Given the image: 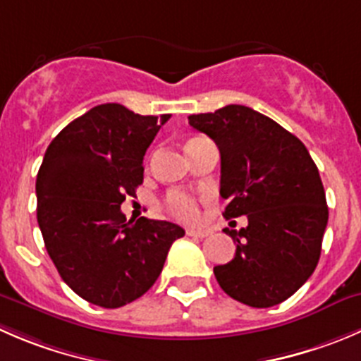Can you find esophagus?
<instances>
[{
  "label": "esophagus",
  "instance_id": "34e87169",
  "mask_svg": "<svg viewBox=\"0 0 361 361\" xmlns=\"http://www.w3.org/2000/svg\"><path fill=\"white\" fill-rule=\"evenodd\" d=\"M188 236H195V238H206L209 234L208 229H187Z\"/></svg>",
  "mask_w": 361,
  "mask_h": 361
}]
</instances>
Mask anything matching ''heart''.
Listing matches in <instances>:
<instances>
[{
	"mask_svg": "<svg viewBox=\"0 0 361 361\" xmlns=\"http://www.w3.org/2000/svg\"><path fill=\"white\" fill-rule=\"evenodd\" d=\"M166 204H167V209H169L176 219L194 220L195 216H197V204H195L194 199L187 194L173 192V194L167 195Z\"/></svg>",
	"mask_w": 361,
	"mask_h": 361,
	"instance_id": "heart-1",
	"label": "heart"
}]
</instances>
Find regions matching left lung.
I'll return each instance as SVG.
<instances>
[{
	"label": "left lung",
	"mask_w": 361,
	"mask_h": 361,
	"mask_svg": "<svg viewBox=\"0 0 361 361\" xmlns=\"http://www.w3.org/2000/svg\"><path fill=\"white\" fill-rule=\"evenodd\" d=\"M192 128L220 152V195L226 219L247 215L248 226L226 229L233 261L213 268L220 288L255 309L282 303L316 269L328 206L309 149L277 121L245 106L188 116Z\"/></svg>",
	"instance_id": "8db88e82"
}]
</instances>
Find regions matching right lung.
<instances>
[{
    "instance_id": "right-lung-1",
    "label": "right lung",
    "mask_w": 361,
    "mask_h": 361,
    "mask_svg": "<svg viewBox=\"0 0 361 361\" xmlns=\"http://www.w3.org/2000/svg\"><path fill=\"white\" fill-rule=\"evenodd\" d=\"M171 118L102 104L66 125L37 174V219L49 257L75 295L118 309L145 295L185 231L128 220L120 206L142 183V159Z\"/></svg>"
}]
</instances>
